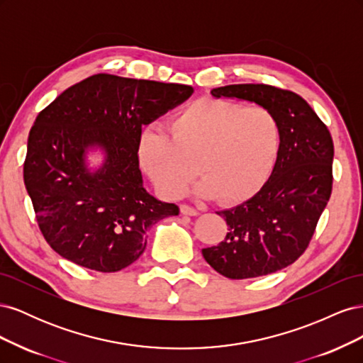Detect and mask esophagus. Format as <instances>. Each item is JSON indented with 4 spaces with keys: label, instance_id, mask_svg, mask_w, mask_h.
Returning a JSON list of instances; mask_svg holds the SVG:
<instances>
[{
    "label": "esophagus",
    "instance_id": "esophagus-1",
    "mask_svg": "<svg viewBox=\"0 0 363 363\" xmlns=\"http://www.w3.org/2000/svg\"><path fill=\"white\" fill-rule=\"evenodd\" d=\"M180 212L183 215H188V216H196V215H199V211H196V208H194V207H191V206H188V204H182L180 206Z\"/></svg>",
    "mask_w": 363,
    "mask_h": 363
}]
</instances>
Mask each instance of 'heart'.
I'll return each mask as SVG.
<instances>
[{"label": "heart", "mask_w": 363, "mask_h": 363, "mask_svg": "<svg viewBox=\"0 0 363 363\" xmlns=\"http://www.w3.org/2000/svg\"><path fill=\"white\" fill-rule=\"evenodd\" d=\"M280 145V124L268 108L204 98L175 113L168 131H145L139 159L167 199H177L188 188L195 162L201 175L196 192L242 203L268 182Z\"/></svg>", "instance_id": "1"}]
</instances>
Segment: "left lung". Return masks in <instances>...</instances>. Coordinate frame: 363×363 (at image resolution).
<instances>
[{"mask_svg": "<svg viewBox=\"0 0 363 363\" xmlns=\"http://www.w3.org/2000/svg\"><path fill=\"white\" fill-rule=\"evenodd\" d=\"M213 98H235L265 107L277 118L281 145L268 182L250 200L227 211L228 232L203 257L216 272L240 280L289 267L309 245L332 194L330 131L300 95L268 84H228Z\"/></svg>", "mask_w": 363, "mask_h": 363, "instance_id": "1", "label": "left lung"}]
</instances>
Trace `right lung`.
<instances>
[{
	"label": "right lung",
	"mask_w": 363,
	"mask_h": 363,
	"mask_svg": "<svg viewBox=\"0 0 363 363\" xmlns=\"http://www.w3.org/2000/svg\"><path fill=\"white\" fill-rule=\"evenodd\" d=\"M192 86L96 74L60 94L31 127L24 183L43 238L63 259L116 272L144 252L148 228L179 207L144 188L138 150L147 125ZM102 155L91 167L89 156Z\"/></svg>",
	"instance_id": "1"
}]
</instances>
